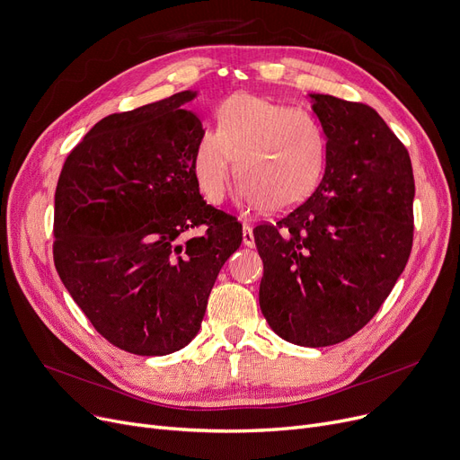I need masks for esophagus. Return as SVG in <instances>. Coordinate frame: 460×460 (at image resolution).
<instances>
[{
  "label": "esophagus",
  "mask_w": 460,
  "mask_h": 460,
  "mask_svg": "<svg viewBox=\"0 0 460 460\" xmlns=\"http://www.w3.org/2000/svg\"><path fill=\"white\" fill-rule=\"evenodd\" d=\"M243 243H244V246H248V248H253V244H255L253 231H252V226H250V224H243Z\"/></svg>",
  "instance_id": "1"
}]
</instances>
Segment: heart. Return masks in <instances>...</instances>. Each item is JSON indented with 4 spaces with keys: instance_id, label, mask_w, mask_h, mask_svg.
<instances>
[{
    "instance_id": "heart-1",
    "label": "heart",
    "mask_w": 460,
    "mask_h": 460,
    "mask_svg": "<svg viewBox=\"0 0 460 460\" xmlns=\"http://www.w3.org/2000/svg\"><path fill=\"white\" fill-rule=\"evenodd\" d=\"M326 153L328 136L315 115L240 93L217 108L216 130L199 136L191 169L205 199L220 205L234 162L240 201L285 212L317 188Z\"/></svg>"
}]
</instances>
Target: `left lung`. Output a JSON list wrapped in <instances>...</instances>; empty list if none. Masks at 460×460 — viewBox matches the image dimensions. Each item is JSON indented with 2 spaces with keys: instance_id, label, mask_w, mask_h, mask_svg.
Returning <instances> with one entry per match:
<instances>
[{
  "instance_id": "1",
  "label": "left lung",
  "mask_w": 460,
  "mask_h": 460,
  "mask_svg": "<svg viewBox=\"0 0 460 460\" xmlns=\"http://www.w3.org/2000/svg\"><path fill=\"white\" fill-rule=\"evenodd\" d=\"M309 99L328 136L324 175L253 236L264 319L281 340L317 349L349 340L392 293L412 250L416 188L408 151L373 108Z\"/></svg>"
}]
</instances>
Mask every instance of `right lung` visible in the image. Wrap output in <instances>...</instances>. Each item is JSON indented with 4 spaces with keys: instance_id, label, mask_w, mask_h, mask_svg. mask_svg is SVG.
I'll use <instances>...</instances> for the list:
<instances>
[{
    "instance_id": "obj_1",
    "label": "right lung",
    "mask_w": 460,
    "mask_h": 460,
    "mask_svg": "<svg viewBox=\"0 0 460 460\" xmlns=\"http://www.w3.org/2000/svg\"><path fill=\"white\" fill-rule=\"evenodd\" d=\"M198 91L99 120L65 160L56 188L54 262L94 330L137 356L186 347L201 328L243 226L201 198L191 169L205 132L182 110ZM203 237L184 241L191 226Z\"/></svg>"
}]
</instances>
